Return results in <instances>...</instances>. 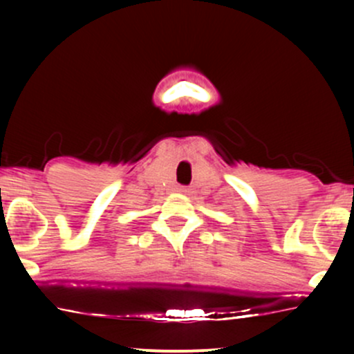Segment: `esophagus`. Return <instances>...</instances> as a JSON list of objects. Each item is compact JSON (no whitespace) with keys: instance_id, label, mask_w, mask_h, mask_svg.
Here are the masks:
<instances>
[{"instance_id":"obj_1","label":"esophagus","mask_w":354,"mask_h":354,"mask_svg":"<svg viewBox=\"0 0 354 354\" xmlns=\"http://www.w3.org/2000/svg\"><path fill=\"white\" fill-rule=\"evenodd\" d=\"M181 191H183V193H188V189H186V188H181Z\"/></svg>"}]
</instances>
